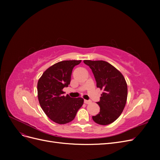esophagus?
I'll list each match as a JSON object with an SVG mask.
<instances>
[{"mask_svg": "<svg viewBox=\"0 0 160 160\" xmlns=\"http://www.w3.org/2000/svg\"><path fill=\"white\" fill-rule=\"evenodd\" d=\"M84 103H85V104H89V103H91V101L85 99V100H84Z\"/></svg>", "mask_w": 160, "mask_h": 160, "instance_id": "obj_1", "label": "esophagus"}]
</instances>
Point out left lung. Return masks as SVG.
<instances>
[{"label":"left lung","mask_w":160,"mask_h":160,"mask_svg":"<svg viewBox=\"0 0 160 160\" xmlns=\"http://www.w3.org/2000/svg\"><path fill=\"white\" fill-rule=\"evenodd\" d=\"M83 62L92 70L97 87L104 91L97 103L100 107L99 113L92 118L99 125H109L119 117L126 104V81L121 72L108 62L91 60Z\"/></svg>","instance_id":"8db88e82"}]
</instances>
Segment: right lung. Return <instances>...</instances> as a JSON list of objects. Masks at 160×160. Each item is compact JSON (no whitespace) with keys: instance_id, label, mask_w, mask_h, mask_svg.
I'll return each instance as SVG.
<instances>
[{"instance_id":"1","label":"right lung","mask_w":160,"mask_h":160,"mask_svg":"<svg viewBox=\"0 0 160 160\" xmlns=\"http://www.w3.org/2000/svg\"><path fill=\"white\" fill-rule=\"evenodd\" d=\"M81 62L60 61L48 68L38 81V99L41 107L47 117L57 123L71 122L83 104V98L65 96L62 91L70 84L72 69Z\"/></svg>"}]
</instances>
